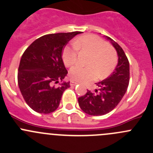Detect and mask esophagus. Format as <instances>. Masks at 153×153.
<instances>
[{"mask_svg": "<svg viewBox=\"0 0 153 153\" xmlns=\"http://www.w3.org/2000/svg\"><path fill=\"white\" fill-rule=\"evenodd\" d=\"M77 84V82H74V81H71V82H70V85H71V86H75V85H76Z\"/></svg>", "mask_w": 153, "mask_h": 153, "instance_id": "esophagus-1", "label": "esophagus"}]
</instances>
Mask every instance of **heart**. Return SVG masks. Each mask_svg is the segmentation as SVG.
Segmentation results:
<instances>
[{
  "label": "heart",
  "mask_w": 153,
  "mask_h": 153,
  "mask_svg": "<svg viewBox=\"0 0 153 153\" xmlns=\"http://www.w3.org/2000/svg\"><path fill=\"white\" fill-rule=\"evenodd\" d=\"M75 47H65L62 53L64 64L72 67L77 62L78 52H87L90 56L87 62L88 67H74L70 71V77L72 80L87 82L100 78L108 76L117 64L118 58L116 51L108 46L103 39L92 34L79 37L74 43Z\"/></svg>",
  "instance_id": "heart-1"
}]
</instances>
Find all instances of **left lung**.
<instances>
[{
    "label": "left lung",
    "mask_w": 153,
    "mask_h": 153,
    "mask_svg": "<svg viewBox=\"0 0 153 153\" xmlns=\"http://www.w3.org/2000/svg\"><path fill=\"white\" fill-rule=\"evenodd\" d=\"M118 54V64L111 75L97 82L95 92L87 90L85 95L78 98L81 110L91 116H102L113 110L119 104L127 91L130 79L129 62L124 51L117 43L108 37Z\"/></svg>",
    "instance_id": "1"
}]
</instances>
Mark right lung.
<instances>
[{
    "instance_id": "add662e5",
    "label": "right lung",
    "mask_w": 153,
    "mask_h": 153,
    "mask_svg": "<svg viewBox=\"0 0 153 153\" xmlns=\"http://www.w3.org/2000/svg\"><path fill=\"white\" fill-rule=\"evenodd\" d=\"M79 31L42 36L26 49L18 70V84L27 105L39 113H50L59 107L62 96L70 87L62 82L68 71L62 60V50Z\"/></svg>"
}]
</instances>
